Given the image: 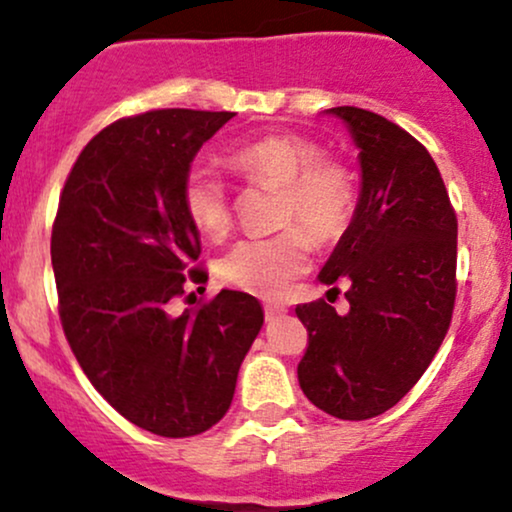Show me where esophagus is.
<instances>
[{"label": "esophagus", "instance_id": "obj_1", "mask_svg": "<svg viewBox=\"0 0 512 512\" xmlns=\"http://www.w3.org/2000/svg\"><path fill=\"white\" fill-rule=\"evenodd\" d=\"M284 313H286L284 305H274V303L264 305V315H267V320H276V317H281Z\"/></svg>", "mask_w": 512, "mask_h": 512}]
</instances>
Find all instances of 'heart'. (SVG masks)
Segmentation results:
<instances>
[{"instance_id":"obj_1","label":"heart","mask_w":512,"mask_h":512,"mask_svg":"<svg viewBox=\"0 0 512 512\" xmlns=\"http://www.w3.org/2000/svg\"><path fill=\"white\" fill-rule=\"evenodd\" d=\"M226 161L248 180L281 187V223H301L315 243L337 240L354 216V173L337 158L322 156V146L305 134L281 132L250 139L236 146ZM182 207L197 231L207 238H221L231 226L228 185L207 166L187 170ZM307 234L301 228H289L279 236L240 240L223 257V281L252 296H284L291 279L308 269Z\"/></svg>"}]
</instances>
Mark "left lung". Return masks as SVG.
Instances as JSON below:
<instances>
[{
    "label": "left lung",
    "mask_w": 512,
    "mask_h": 512,
    "mask_svg": "<svg viewBox=\"0 0 512 512\" xmlns=\"http://www.w3.org/2000/svg\"><path fill=\"white\" fill-rule=\"evenodd\" d=\"M327 115L349 129L361 166L354 216L317 274L349 286V313L325 301L298 305L308 327L298 383L317 409L363 421L395 407L443 344L457 291V219L438 166L409 132L351 105Z\"/></svg>",
    "instance_id": "obj_1"
}]
</instances>
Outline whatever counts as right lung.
Wrapping results in <instances>:
<instances>
[{"label":"right lung","mask_w":512,"mask_h":512,"mask_svg":"<svg viewBox=\"0 0 512 512\" xmlns=\"http://www.w3.org/2000/svg\"><path fill=\"white\" fill-rule=\"evenodd\" d=\"M233 115L168 108L113 122L76 158L52 226L76 361L110 407L163 438L197 436L223 419L264 322L255 296L228 289L170 313L187 281L207 279L192 269L202 248L182 182Z\"/></svg>","instance_id":"1"}]
</instances>
